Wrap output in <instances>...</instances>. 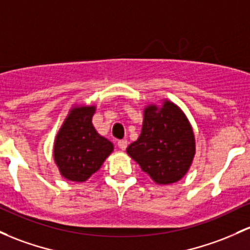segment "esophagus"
Masks as SVG:
<instances>
[{
    "mask_svg": "<svg viewBox=\"0 0 250 250\" xmlns=\"http://www.w3.org/2000/svg\"><path fill=\"white\" fill-rule=\"evenodd\" d=\"M117 145H119V147L121 148V149L125 150L128 146V141H127V140H120V141L117 142Z\"/></svg>",
    "mask_w": 250,
    "mask_h": 250,
    "instance_id": "34e87169",
    "label": "esophagus"
}]
</instances>
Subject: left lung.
Returning a JSON list of instances; mask_svg holds the SVG:
<instances>
[{"mask_svg": "<svg viewBox=\"0 0 250 250\" xmlns=\"http://www.w3.org/2000/svg\"><path fill=\"white\" fill-rule=\"evenodd\" d=\"M127 153L159 185L177 183L188 173L196 153L194 134L182 109L169 101L144 110L139 139Z\"/></svg>", "mask_w": 250, "mask_h": 250, "instance_id": "left-lung-1", "label": "left lung"}]
</instances>
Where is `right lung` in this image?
<instances>
[{
  "label": "right lung",
  "instance_id": "obj_1",
  "mask_svg": "<svg viewBox=\"0 0 250 250\" xmlns=\"http://www.w3.org/2000/svg\"><path fill=\"white\" fill-rule=\"evenodd\" d=\"M95 111V105L73 106L57 134L53 158L60 174L70 182H86L114 150L92 125Z\"/></svg>",
  "mask_w": 250,
  "mask_h": 250
}]
</instances>
